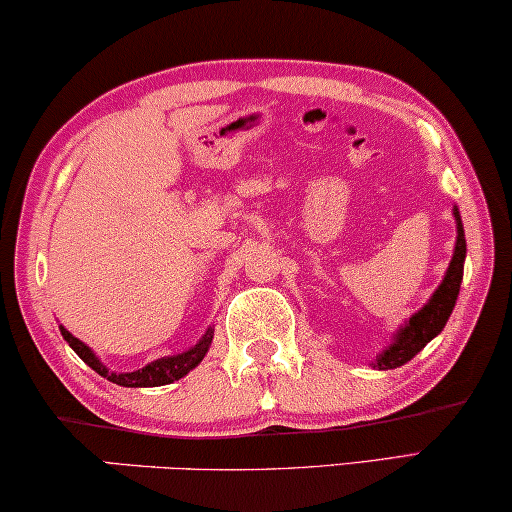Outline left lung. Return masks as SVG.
<instances>
[{"label": "left lung", "instance_id": "1", "mask_svg": "<svg viewBox=\"0 0 512 512\" xmlns=\"http://www.w3.org/2000/svg\"><path fill=\"white\" fill-rule=\"evenodd\" d=\"M454 221H457V244H454L450 268H447L443 282H440L438 289L433 291L429 303H426L419 312L412 314L410 321H405L403 328H398L394 342L384 349L377 363H373L375 368L389 370L408 363L417 352H422L426 342H431L440 331H443L447 319H450L454 303H457L459 296L461 279H464L466 261V237L457 207H454Z\"/></svg>", "mask_w": 512, "mask_h": 512}]
</instances>
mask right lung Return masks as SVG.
<instances>
[{"label":"right lung","mask_w":512,"mask_h":512,"mask_svg":"<svg viewBox=\"0 0 512 512\" xmlns=\"http://www.w3.org/2000/svg\"><path fill=\"white\" fill-rule=\"evenodd\" d=\"M60 333H62V338L69 342V347L79 354V359H83V363H88V366L93 368L97 375L107 377L109 382L121 384V387H163V384H172L174 380H179V377L191 373V370L198 366L202 359H205L207 349H209V345H212V335H214L212 328H209V331L202 335V340L198 342V345L188 349V352L177 354V356H163V359L146 363L144 368L135 370V373H111V370L104 366L100 359H97L93 349H90L88 345H83L79 338H74V335L69 333L65 326H60Z\"/></svg>","instance_id":"add662e5"}]
</instances>
